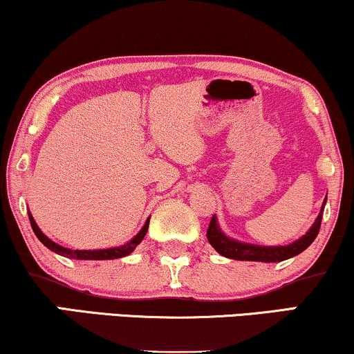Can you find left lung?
<instances>
[{"label":"left lung","mask_w":354,"mask_h":354,"mask_svg":"<svg viewBox=\"0 0 354 354\" xmlns=\"http://www.w3.org/2000/svg\"><path fill=\"white\" fill-rule=\"evenodd\" d=\"M326 199L323 201L322 211L318 214L317 221L312 225L308 232L299 241H295L293 244L288 245H279V247H261V245H250V244H242V242L232 241L229 237H225L221 232L218 223H216V216H212L209 227H207V241L214 247L216 250L224 257L234 259V261H252V262H282L287 259L293 257V255H299L300 252L308 247L312 242L317 239L318 232H320L322 225V216H323V207H325Z\"/></svg>","instance_id":"obj_1"}]
</instances>
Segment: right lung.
<instances>
[{
    "label": "right lung",
    "mask_w": 354,
    "mask_h": 354,
    "mask_svg": "<svg viewBox=\"0 0 354 354\" xmlns=\"http://www.w3.org/2000/svg\"><path fill=\"white\" fill-rule=\"evenodd\" d=\"M28 214H29V223H31L32 231H34V234H36L37 239L42 242V244H44L48 249H50L55 254L64 255V257H69V259H79V261H110V259L125 257V255L133 252L135 247L143 241L145 234H147V231H148V224H150V219H147V223H145L142 231L136 234V236L130 242H127L125 245L112 247V249H102V250H71V249H66V247L55 244V242L50 241L49 237H46L44 234L41 232V229L37 227L36 221H34L31 212H28Z\"/></svg>",
    "instance_id": "add662e5"
}]
</instances>
